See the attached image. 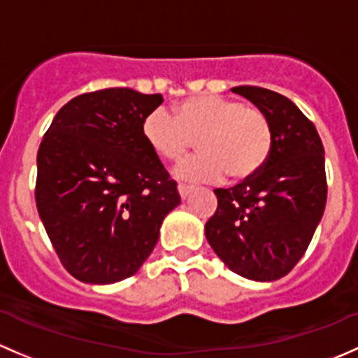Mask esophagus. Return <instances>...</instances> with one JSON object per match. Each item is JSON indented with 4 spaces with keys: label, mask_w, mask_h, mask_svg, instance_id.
<instances>
[{
    "label": "esophagus",
    "mask_w": 358,
    "mask_h": 358,
    "mask_svg": "<svg viewBox=\"0 0 358 358\" xmlns=\"http://www.w3.org/2000/svg\"><path fill=\"white\" fill-rule=\"evenodd\" d=\"M192 190H194V189H192V187H189V185H182V183L178 185V194H180V197H182V199L189 197V195L192 194Z\"/></svg>",
    "instance_id": "34e87169"
}]
</instances>
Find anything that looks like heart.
I'll return each mask as SVG.
<instances>
[{
	"mask_svg": "<svg viewBox=\"0 0 358 358\" xmlns=\"http://www.w3.org/2000/svg\"><path fill=\"white\" fill-rule=\"evenodd\" d=\"M142 135L156 156L178 163L194 148L201 154L176 168L187 182H217L227 173L245 182L268 163L273 129L268 116L242 101L217 94H201L176 104L175 115L154 108L142 122Z\"/></svg>",
	"mask_w": 358,
	"mask_h": 358,
	"instance_id": "heart-1",
	"label": "heart"
}]
</instances>
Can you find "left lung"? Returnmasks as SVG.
Here are the masks:
<instances>
[{"instance_id": "left-lung-1", "label": "left lung", "mask_w": 358, "mask_h": 358, "mask_svg": "<svg viewBox=\"0 0 358 358\" xmlns=\"http://www.w3.org/2000/svg\"><path fill=\"white\" fill-rule=\"evenodd\" d=\"M231 90L268 116L273 150L257 175L214 190L217 209L206 223V238L233 273L274 281L302 259L324 213V148L314 123L288 97L254 85Z\"/></svg>"}]
</instances>
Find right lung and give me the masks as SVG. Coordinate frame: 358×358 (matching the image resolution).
Segmentation results:
<instances>
[{
    "instance_id": "obj_1",
    "label": "right lung",
    "mask_w": 358,
    "mask_h": 358,
    "mask_svg": "<svg viewBox=\"0 0 358 358\" xmlns=\"http://www.w3.org/2000/svg\"><path fill=\"white\" fill-rule=\"evenodd\" d=\"M161 94L111 87L56 113L37 150L36 204L73 278L110 285L134 276L180 204L176 182L142 135Z\"/></svg>"
}]
</instances>
